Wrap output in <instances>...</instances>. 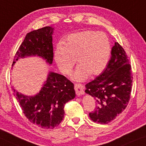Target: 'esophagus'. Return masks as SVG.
Returning a JSON list of instances; mask_svg holds the SVG:
<instances>
[{"label": "esophagus", "instance_id": "esophagus-1", "mask_svg": "<svg viewBox=\"0 0 146 146\" xmlns=\"http://www.w3.org/2000/svg\"><path fill=\"white\" fill-rule=\"evenodd\" d=\"M75 90L76 94H77L78 96H81L85 93V92H84V87L83 85H81V84H75Z\"/></svg>", "mask_w": 146, "mask_h": 146}]
</instances>
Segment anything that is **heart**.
I'll return each mask as SVG.
<instances>
[{"label": "heart", "instance_id": "obj_1", "mask_svg": "<svg viewBox=\"0 0 146 146\" xmlns=\"http://www.w3.org/2000/svg\"><path fill=\"white\" fill-rule=\"evenodd\" d=\"M58 45L54 58L61 72L69 75L77 60L79 66L72 75L76 81H83L89 77L96 76L106 68L110 56L109 38L103 32L87 30L70 34Z\"/></svg>", "mask_w": 146, "mask_h": 146}]
</instances>
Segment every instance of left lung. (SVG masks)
Listing matches in <instances>:
<instances>
[{
	"label": "left lung",
	"instance_id": "obj_1",
	"mask_svg": "<svg viewBox=\"0 0 146 146\" xmlns=\"http://www.w3.org/2000/svg\"><path fill=\"white\" fill-rule=\"evenodd\" d=\"M128 55L114 43L105 69L85 85V93L96 100V107L89 117L98 124H108L126 108L130 98L133 77Z\"/></svg>",
	"mask_w": 146,
	"mask_h": 146
}]
</instances>
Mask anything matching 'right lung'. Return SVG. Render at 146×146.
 I'll use <instances>...</instances> for the list:
<instances>
[{"mask_svg":"<svg viewBox=\"0 0 146 146\" xmlns=\"http://www.w3.org/2000/svg\"><path fill=\"white\" fill-rule=\"evenodd\" d=\"M53 28L46 26L28 33L16 53L12 66L20 58L32 55L42 57L52 64L53 57ZM14 95L26 118L42 128L53 129L64 116V105L75 96L73 83L65 76L50 72L40 93L28 96L13 88Z\"/></svg>","mask_w":146,"mask_h":146,"instance_id":"1","label":"right lung"}]
</instances>
